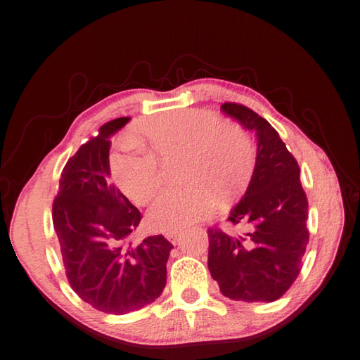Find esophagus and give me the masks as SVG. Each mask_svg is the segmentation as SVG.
Returning <instances> with one entry per match:
<instances>
[{"instance_id": "obj_1", "label": "esophagus", "mask_w": 360, "mask_h": 360, "mask_svg": "<svg viewBox=\"0 0 360 360\" xmlns=\"http://www.w3.org/2000/svg\"><path fill=\"white\" fill-rule=\"evenodd\" d=\"M166 238L172 244H177V241L180 238V233L179 232H166Z\"/></svg>"}]
</instances>
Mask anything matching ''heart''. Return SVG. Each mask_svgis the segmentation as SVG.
<instances>
[{
    "instance_id": "obj_1",
    "label": "heart",
    "mask_w": 360,
    "mask_h": 360,
    "mask_svg": "<svg viewBox=\"0 0 360 360\" xmlns=\"http://www.w3.org/2000/svg\"><path fill=\"white\" fill-rule=\"evenodd\" d=\"M148 152L128 150L112 161L117 186L136 203H147L161 186V165L181 158L179 175L185 188L162 193L147 221L160 232H181L208 218L218 198L241 191L254 166V148L240 127L221 124L213 112L181 110L139 125Z\"/></svg>"
}]
</instances>
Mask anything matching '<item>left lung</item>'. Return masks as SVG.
Wrapping results in <instances>:
<instances>
[{
    "instance_id": "obj_1",
    "label": "left lung",
    "mask_w": 360,
    "mask_h": 360,
    "mask_svg": "<svg viewBox=\"0 0 360 360\" xmlns=\"http://www.w3.org/2000/svg\"><path fill=\"white\" fill-rule=\"evenodd\" d=\"M221 111L255 133L252 177L229 221L244 233L208 230V269L221 293L233 301L273 302L300 274L309 243V203L300 166L266 119L238 103Z\"/></svg>"
}]
</instances>
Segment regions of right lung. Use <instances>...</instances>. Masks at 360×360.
Segmentation results:
<instances>
[{"label":"right lung","mask_w":360,"mask_h":360,"mask_svg":"<svg viewBox=\"0 0 360 360\" xmlns=\"http://www.w3.org/2000/svg\"><path fill=\"white\" fill-rule=\"evenodd\" d=\"M130 117L100 127L67 161L53 203L67 279L81 300L105 314L125 315L152 304L166 287V263L174 248L162 235L138 246L130 236L139 210L110 180V138Z\"/></svg>","instance_id":"1"}]
</instances>
